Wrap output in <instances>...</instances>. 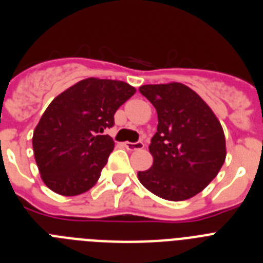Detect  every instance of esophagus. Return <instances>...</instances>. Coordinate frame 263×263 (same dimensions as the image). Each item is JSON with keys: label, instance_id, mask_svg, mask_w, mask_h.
<instances>
[{"label": "esophagus", "instance_id": "1", "mask_svg": "<svg viewBox=\"0 0 263 263\" xmlns=\"http://www.w3.org/2000/svg\"><path fill=\"white\" fill-rule=\"evenodd\" d=\"M124 145L127 150H130V152H134V150H142V148L145 147V143H143L142 141H138V142H125Z\"/></svg>", "mask_w": 263, "mask_h": 263}]
</instances>
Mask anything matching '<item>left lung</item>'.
I'll list each match as a JSON object with an SVG mask.
<instances>
[{"label": "left lung", "mask_w": 263, "mask_h": 263, "mask_svg": "<svg viewBox=\"0 0 263 263\" xmlns=\"http://www.w3.org/2000/svg\"><path fill=\"white\" fill-rule=\"evenodd\" d=\"M139 92L158 113L157 133L148 146L154 163L152 168L139 171V182L162 199L187 200L203 191L224 164L227 152L221 125L187 85H142Z\"/></svg>", "instance_id": "left-lung-1"}]
</instances>
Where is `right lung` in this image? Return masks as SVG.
I'll list each match as a JSON object with an SVG mask.
<instances>
[{"label":"right lung","mask_w":263,"mask_h":263,"mask_svg":"<svg viewBox=\"0 0 263 263\" xmlns=\"http://www.w3.org/2000/svg\"><path fill=\"white\" fill-rule=\"evenodd\" d=\"M136 93L124 81L89 78L51 101L32 136L34 157L43 182L64 196L88 191L99 180L115 142L104 130Z\"/></svg>","instance_id":"add662e5"}]
</instances>
